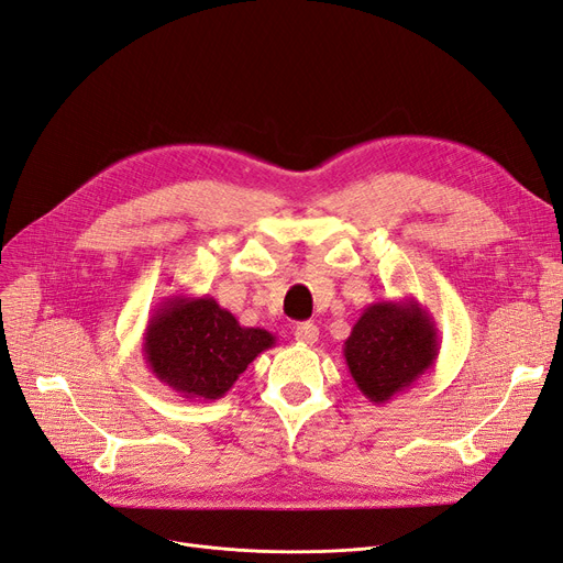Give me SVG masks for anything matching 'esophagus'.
Instances as JSON below:
<instances>
[{"label":"esophagus","instance_id":"esophagus-1","mask_svg":"<svg viewBox=\"0 0 563 563\" xmlns=\"http://www.w3.org/2000/svg\"><path fill=\"white\" fill-rule=\"evenodd\" d=\"M294 335H296V340H298L300 344H314V342L319 340V328H317L314 323L305 321V323H298V325H296Z\"/></svg>","mask_w":563,"mask_h":563}]
</instances>
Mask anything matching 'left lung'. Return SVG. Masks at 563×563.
<instances>
[{
  "label": "left lung",
  "instance_id": "1",
  "mask_svg": "<svg viewBox=\"0 0 563 563\" xmlns=\"http://www.w3.org/2000/svg\"><path fill=\"white\" fill-rule=\"evenodd\" d=\"M438 328L419 300H382L363 314L344 340V361L358 391L375 405L410 389L435 365Z\"/></svg>",
  "mask_w": 563,
  "mask_h": 563
}]
</instances>
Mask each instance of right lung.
I'll return each instance as SVG.
<instances>
[{
  "label": "right lung",
  "instance_id": "right-lung-1",
  "mask_svg": "<svg viewBox=\"0 0 563 563\" xmlns=\"http://www.w3.org/2000/svg\"><path fill=\"white\" fill-rule=\"evenodd\" d=\"M265 328H246L214 298L169 296L151 314L142 352L148 371L188 400L223 398L265 349Z\"/></svg>",
  "mask_w": 563,
  "mask_h": 563
}]
</instances>
